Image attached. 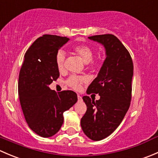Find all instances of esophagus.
Listing matches in <instances>:
<instances>
[{"label": "esophagus", "mask_w": 158, "mask_h": 158, "mask_svg": "<svg viewBox=\"0 0 158 158\" xmlns=\"http://www.w3.org/2000/svg\"><path fill=\"white\" fill-rule=\"evenodd\" d=\"M78 100H79V101H82V97L80 96V95H78Z\"/></svg>", "instance_id": "esophagus-1"}]
</instances>
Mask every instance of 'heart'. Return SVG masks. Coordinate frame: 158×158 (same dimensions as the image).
I'll use <instances>...</instances> for the list:
<instances>
[{"instance_id":"obj_1","label":"heart","mask_w":158,"mask_h":158,"mask_svg":"<svg viewBox=\"0 0 158 158\" xmlns=\"http://www.w3.org/2000/svg\"><path fill=\"white\" fill-rule=\"evenodd\" d=\"M73 50L83 60L85 63H90L92 60V59H93V50H92V49L89 46L84 45V44L75 46L73 47ZM65 60H66V52L63 50H60L56 53V63L57 68H58L60 71H62V70L64 69ZM85 81H86V79H85V77L72 76L67 79L66 83H67L68 85H69L70 87H72V88L74 89H79L81 88V85Z\"/></svg>"}]
</instances>
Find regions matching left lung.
I'll list each match as a JSON object with an SVG mask.
<instances>
[{
	"label": "left lung",
	"mask_w": 158,
	"mask_h": 158,
	"mask_svg": "<svg viewBox=\"0 0 158 158\" xmlns=\"http://www.w3.org/2000/svg\"><path fill=\"white\" fill-rule=\"evenodd\" d=\"M89 39L104 46L106 58L86 91L87 94H98L100 98L95 101L89 96L82 97L87 110L80 123L89 138L101 141L119 126L129 109L133 62L125 46L114 35H95Z\"/></svg>",
	"instance_id": "8db88e82"
}]
</instances>
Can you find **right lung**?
<instances>
[{"instance_id":"right-lung-1","label":"right lung","mask_w":158,"mask_h":158,"mask_svg":"<svg viewBox=\"0 0 158 158\" xmlns=\"http://www.w3.org/2000/svg\"><path fill=\"white\" fill-rule=\"evenodd\" d=\"M69 38L45 34L33 42L24 56L18 80V95L27 123L43 138L53 136L63 123V112L77 102L71 90L56 92L49 85L60 76L58 50Z\"/></svg>"}]
</instances>
